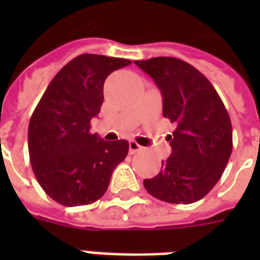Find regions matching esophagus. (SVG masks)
Returning <instances> with one entry per match:
<instances>
[{
  "label": "esophagus",
  "instance_id": "34e87169",
  "mask_svg": "<svg viewBox=\"0 0 260 260\" xmlns=\"http://www.w3.org/2000/svg\"><path fill=\"white\" fill-rule=\"evenodd\" d=\"M143 150V147L140 146V144H138L136 142H129V154H136V152H139V151H142Z\"/></svg>",
  "mask_w": 260,
  "mask_h": 260
}]
</instances>
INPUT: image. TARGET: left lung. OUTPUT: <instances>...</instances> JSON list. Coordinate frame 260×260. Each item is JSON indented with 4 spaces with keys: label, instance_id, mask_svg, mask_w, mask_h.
<instances>
[{
    "label": "left lung",
    "instance_id": "obj_1",
    "mask_svg": "<svg viewBox=\"0 0 260 260\" xmlns=\"http://www.w3.org/2000/svg\"><path fill=\"white\" fill-rule=\"evenodd\" d=\"M135 64L158 85L163 116L177 125L169 136L171 155L144 187L165 202L193 204L213 189L230 160V114L213 85L189 63L158 56Z\"/></svg>",
    "mask_w": 260,
    "mask_h": 260
}]
</instances>
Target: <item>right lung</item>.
Wrapping results in <instances>:
<instances>
[{"mask_svg":"<svg viewBox=\"0 0 260 260\" xmlns=\"http://www.w3.org/2000/svg\"><path fill=\"white\" fill-rule=\"evenodd\" d=\"M131 63L79 55L55 75L35 108L28 126L30 165L43 190L60 205L100 200L128 155L126 140L105 142L90 134V120L100 113L106 77Z\"/></svg>","mask_w":260,"mask_h":260,"instance_id":"obj_1","label":"right lung"}]
</instances>
